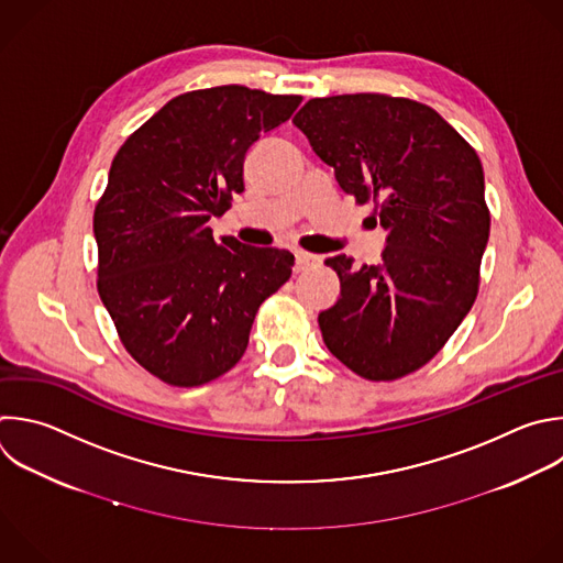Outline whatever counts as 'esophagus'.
Returning a JSON list of instances; mask_svg holds the SVG:
<instances>
[{
  "label": "esophagus",
  "mask_w": 563,
  "mask_h": 563,
  "mask_svg": "<svg viewBox=\"0 0 563 563\" xmlns=\"http://www.w3.org/2000/svg\"><path fill=\"white\" fill-rule=\"evenodd\" d=\"M294 258H296V272H302V269L320 263V258L316 254H309V252H302V250H296Z\"/></svg>",
  "instance_id": "obj_1"
}]
</instances>
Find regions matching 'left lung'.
Returning a JSON list of instances; mask_svg holds the SVG:
<instances>
[{
	"instance_id": "obj_1",
	"label": "left lung",
	"mask_w": 563,
	"mask_h": 563,
	"mask_svg": "<svg viewBox=\"0 0 563 563\" xmlns=\"http://www.w3.org/2000/svg\"><path fill=\"white\" fill-rule=\"evenodd\" d=\"M342 192L376 201L378 265L344 254L340 298L318 313L327 349L366 380L424 366L471 311L490 214L477 152L429 106L387 95L309 99L294 117Z\"/></svg>"
}]
</instances>
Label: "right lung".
<instances>
[{"label": "right lung", "instance_id": "1", "mask_svg": "<svg viewBox=\"0 0 563 563\" xmlns=\"http://www.w3.org/2000/svg\"><path fill=\"white\" fill-rule=\"evenodd\" d=\"M298 95L245 86L185 92L119 147L95 208L99 296L128 353L158 380L199 387L245 353L258 307L294 254L221 236L208 221L245 190L250 147Z\"/></svg>", "mask_w": 563, "mask_h": 563}]
</instances>
